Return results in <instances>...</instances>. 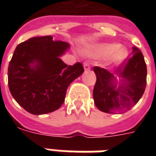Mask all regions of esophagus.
I'll return each instance as SVG.
<instances>
[{"label": "esophagus", "instance_id": "34e87169", "mask_svg": "<svg viewBox=\"0 0 156 156\" xmlns=\"http://www.w3.org/2000/svg\"><path fill=\"white\" fill-rule=\"evenodd\" d=\"M83 67H84V69L85 70H89L90 69V64L88 63L87 61H86V62H84V64H83Z\"/></svg>", "mask_w": 156, "mask_h": 156}]
</instances>
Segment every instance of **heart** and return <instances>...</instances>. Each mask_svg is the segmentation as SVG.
Here are the masks:
<instances>
[{"mask_svg":"<svg viewBox=\"0 0 156 156\" xmlns=\"http://www.w3.org/2000/svg\"><path fill=\"white\" fill-rule=\"evenodd\" d=\"M87 56L101 57L109 55L108 63L118 66L128 56V50L122 45L116 44H101L93 45L85 51Z\"/></svg>","mask_w":156,"mask_h":156,"instance_id":"1","label":"heart"}]
</instances>
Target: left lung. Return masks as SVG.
<instances>
[{"mask_svg": "<svg viewBox=\"0 0 156 156\" xmlns=\"http://www.w3.org/2000/svg\"><path fill=\"white\" fill-rule=\"evenodd\" d=\"M93 70L96 83L93 90L95 106L107 113H122L138 102L147 85V66L138 48L133 47V56L110 73L95 66Z\"/></svg>", "mask_w": 156, "mask_h": 156, "instance_id": "8db88e82", "label": "left lung"}]
</instances>
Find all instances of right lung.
I'll return each mask as SVG.
<instances>
[{
	"instance_id": "add662e5",
	"label": "right lung",
	"mask_w": 156,
	"mask_h": 156,
	"mask_svg": "<svg viewBox=\"0 0 156 156\" xmlns=\"http://www.w3.org/2000/svg\"><path fill=\"white\" fill-rule=\"evenodd\" d=\"M69 48L68 43L53 41L51 35L17 46L9 64V89L26 111L42 115L63 104L69 84L84 72L79 62L68 66L61 59Z\"/></svg>"
}]
</instances>
